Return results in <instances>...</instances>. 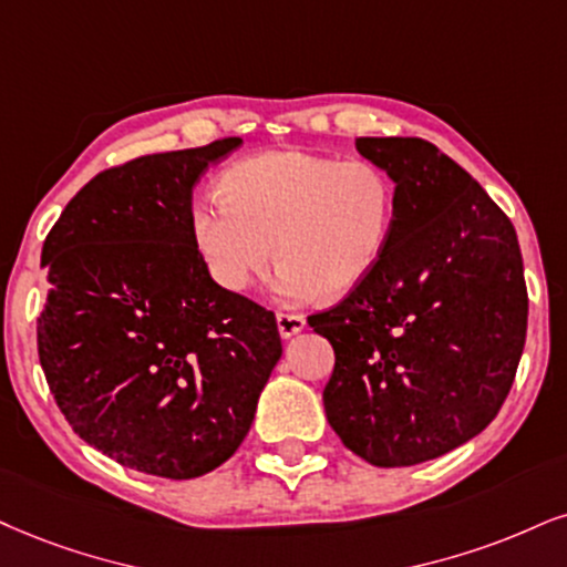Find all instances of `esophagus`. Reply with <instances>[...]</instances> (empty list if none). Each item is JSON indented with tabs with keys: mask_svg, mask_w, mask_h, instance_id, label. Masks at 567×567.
Instances as JSON below:
<instances>
[{
	"mask_svg": "<svg viewBox=\"0 0 567 567\" xmlns=\"http://www.w3.org/2000/svg\"><path fill=\"white\" fill-rule=\"evenodd\" d=\"M276 323H278V333H281L284 339H291L302 331V328L307 326V320H305V316H297V312H278Z\"/></svg>",
	"mask_w": 567,
	"mask_h": 567,
	"instance_id": "obj_1",
	"label": "esophagus"
}]
</instances>
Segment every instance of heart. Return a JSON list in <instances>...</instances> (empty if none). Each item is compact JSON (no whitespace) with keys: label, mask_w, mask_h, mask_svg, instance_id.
Instances as JSON below:
<instances>
[{"label":"heart","mask_w":567,"mask_h":567,"mask_svg":"<svg viewBox=\"0 0 567 567\" xmlns=\"http://www.w3.org/2000/svg\"><path fill=\"white\" fill-rule=\"evenodd\" d=\"M396 207L394 178L373 159L281 150L230 165L220 199L194 202L188 228L209 278L230 295L268 272L276 247L284 297H344L386 257Z\"/></svg>","instance_id":"b5f03b06"}]
</instances>
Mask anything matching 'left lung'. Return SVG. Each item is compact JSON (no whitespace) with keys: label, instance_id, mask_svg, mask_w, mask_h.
<instances>
[{"label":"left lung","instance_id":"obj_1","mask_svg":"<svg viewBox=\"0 0 567 567\" xmlns=\"http://www.w3.org/2000/svg\"><path fill=\"white\" fill-rule=\"evenodd\" d=\"M400 194L383 262L307 318L331 341L326 417L370 465L442 457L497 417L515 381L528 291L513 223L425 138H358Z\"/></svg>","mask_w":567,"mask_h":567}]
</instances>
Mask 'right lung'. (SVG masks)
Wrapping results in <instances>:
<instances>
[{"instance_id":"obj_1","label":"right lung","mask_w":567,"mask_h":567,"mask_svg":"<svg viewBox=\"0 0 567 567\" xmlns=\"http://www.w3.org/2000/svg\"><path fill=\"white\" fill-rule=\"evenodd\" d=\"M239 144L102 171L41 249L49 391L83 442L150 476L197 478L226 463L281 360L276 316L220 289L188 228L202 173Z\"/></svg>"}]
</instances>
